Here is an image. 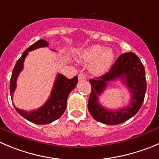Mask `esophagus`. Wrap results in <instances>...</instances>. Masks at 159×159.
<instances>
[{
	"mask_svg": "<svg viewBox=\"0 0 159 159\" xmlns=\"http://www.w3.org/2000/svg\"><path fill=\"white\" fill-rule=\"evenodd\" d=\"M78 80L79 81H85L86 80V75L83 74V73H81L79 75H78Z\"/></svg>",
	"mask_w": 159,
	"mask_h": 159,
	"instance_id": "34e87169",
	"label": "esophagus"
}]
</instances>
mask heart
<instances>
[{"label":"heart","mask_w":159,"mask_h":159,"mask_svg":"<svg viewBox=\"0 0 159 159\" xmlns=\"http://www.w3.org/2000/svg\"><path fill=\"white\" fill-rule=\"evenodd\" d=\"M114 52L111 49L101 45H93L84 49L78 56V61L82 63H92V73L94 75H102L111 66L114 60Z\"/></svg>","instance_id":"1"}]
</instances>
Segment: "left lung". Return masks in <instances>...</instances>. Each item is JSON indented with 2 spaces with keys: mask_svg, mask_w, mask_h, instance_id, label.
<instances>
[{
  "mask_svg": "<svg viewBox=\"0 0 159 159\" xmlns=\"http://www.w3.org/2000/svg\"><path fill=\"white\" fill-rule=\"evenodd\" d=\"M120 78L132 95L131 101L127 107L113 111L102 107L98 103L99 95L110 81ZM92 91L88 102L90 115L97 121L115 125L126 121L134 116L141 107L147 89L145 69L143 63L133 52L121 54L110 70L103 75L90 79Z\"/></svg>",
  "mask_w": 159,
  "mask_h": 159,
  "instance_id": "left-lung-1",
  "label": "left lung"
}]
</instances>
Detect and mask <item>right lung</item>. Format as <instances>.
Here are the masks:
<instances>
[{"label": "right lung", "instance_id": "add662e5", "mask_svg": "<svg viewBox=\"0 0 159 159\" xmlns=\"http://www.w3.org/2000/svg\"><path fill=\"white\" fill-rule=\"evenodd\" d=\"M48 42L45 40L41 39L30 46L29 48L25 50L22 56L16 63L12 74H11V80H10V93L12 99L13 93L16 88V80L19 73L21 72L23 68V63L28 52L37 48L47 47ZM78 76L74 77L71 79H68L64 75L58 74L56 79L55 81L52 90L51 92L48 100L46 101L43 106L34 110L32 111H26L20 110L16 107V111L19 115L26 118L28 121L38 125H45L52 122L55 120L58 119L64 113L66 108V100L70 93L76 86L78 83Z\"/></svg>", "mask_w": 159, "mask_h": 159}]
</instances>
